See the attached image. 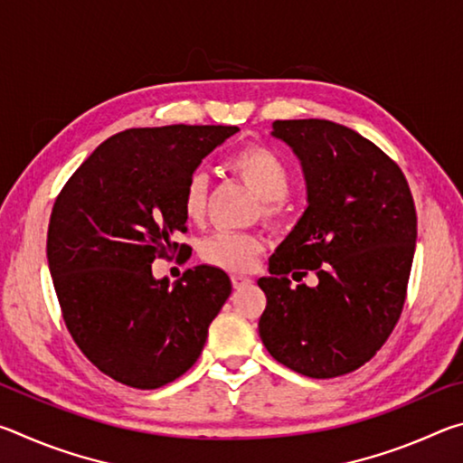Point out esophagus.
I'll return each mask as SVG.
<instances>
[{"label": "esophagus", "mask_w": 463, "mask_h": 463, "mask_svg": "<svg viewBox=\"0 0 463 463\" xmlns=\"http://www.w3.org/2000/svg\"><path fill=\"white\" fill-rule=\"evenodd\" d=\"M250 281H253V279H250L249 276H245V273H232V286L237 288V289L249 286Z\"/></svg>", "instance_id": "1"}]
</instances>
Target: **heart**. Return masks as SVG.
Listing matches in <instances>:
<instances>
[{"instance_id": "1", "label": "heart", "mask_w": 463, "mask_h": 463, "mask_svg": "<svg viewBox=\"0 0 463 463\" xmlns=\"http://www.w3.org/2000/svg\"><path fill=\"white\" fill-rule=\"evenodd\" d=\"M229 167L242 184L249 185L261 198L263 214L278 218L284 210V195L292 185V175L278 153L268 146L241 148L229 159ZM208 177L194 174L184 190V213L190 221H202L206 213ZM263 247L261 239L253 232H216L202 242L200 255L203 261L231 271H245L253 265Z\"/></svg>"}]
</instances>
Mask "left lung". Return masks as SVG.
<instances>
[{
	"label": "left lung",
	"instance_id": "obj_1",
	"mask_svg": "<svg viewBox=\"0 0 463 463\" xmlns=\"http://www.w3.org/2000/svg\"><path fill=\"white\" fill-rule=\"evenodd\" d=\"M271 137L300 161L308 206L257 281L268 296L260 336L289 370L336 378L370 362L401 318L417 210L401 167L355 130L276 120ZM308 270L319 284L292 288Z\"/></svg>",
	"mask_w": 463,
	"mask_h": 463
}]
</instances>
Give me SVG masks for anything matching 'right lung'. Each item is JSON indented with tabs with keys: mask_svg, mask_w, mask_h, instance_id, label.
Here are the masks:
<instances>
[{
	"mask_svg": "<svg viewBox=\"0 0 463 463\" xmlns=\"http://www.w3.org/2000/svg\"><path fill=\"white\" fill-rule=\"evenodd\" d=\"M237 132L185 124L118 132L54 202L46 257L62 318L83 355L116 382L153 390L185 373L231 296V278L213 265L171 284L151 263L187 231V179Z\"/></svg>",
	"mask_w": 463,
	"mask_h": 463,
	"instance_id": "1",
	"label": "right lung"
}]
</instances>
